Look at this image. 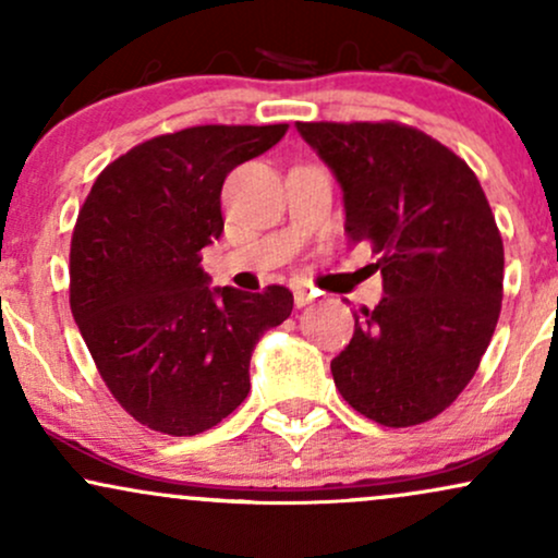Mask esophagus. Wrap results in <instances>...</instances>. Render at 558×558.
Masks as SVG:
<instances>
[{
	"label": "esophagus",
	"instance_id": "obj_1",
	"mask_svg": "<svg viewBox=\"0 0 558 558\" xmlns=\"http://www.w3.org/2000/svg\"><path fill=\"white\" fill-rule=\"evenodd\" d=\"M312 299H315V293L306 291V288H296V291H293V304L296 306H306Z\"/></svg>",
	"mask_w": 558,
	"mask_h": 558
}]
</instances>
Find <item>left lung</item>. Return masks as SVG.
Here are the masks:
<instances>
[{
  "label": "left lung",
  "mask_w": 558,
  "mask_h": 558,
  "mask_svg": "<svg viewBox=\"0 0 558 558\" xmlns=\"http://www.w3.org/2000/svg\"><path fill=\"white\" fill-rule=\"evenodd\" d=\"M343 189L345 233L377 254L386 296L354 315L332 380L377 425L412 427L457 401L504 299V241L477 175L412 125L296 123Z\"/></svg>",
  "instance_id": "8db88e82"
}]
</instances>
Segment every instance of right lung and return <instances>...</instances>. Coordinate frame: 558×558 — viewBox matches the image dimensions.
Returning <instances> with one entry per match:
<instances>
[{
  "label": "right lung",
  "mask_w": 558,
  "mask_h": 558,
  "mask_svg": "<svg viewBox=\"0 0 558 558\" xmlns=\"http://www.w3.org/2000/svg\"><path fill=\"white\" fill-rule=\"evenodd\" d=\"M288 125H194L133 146L99 172L70 241V310L114 401L165 435L215 427L248 396L262 332L293 293L209 288L202 248L222 233L228 172Z\"/></svg>",
  "instance_id": "obj_1"
}]
</instances>
